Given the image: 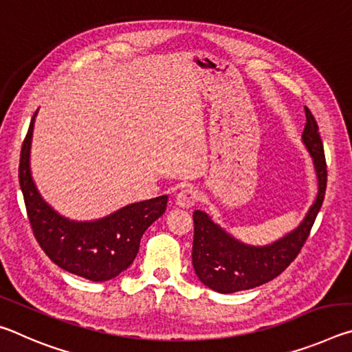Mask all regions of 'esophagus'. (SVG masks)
Listing matches in <instances>:
<instances>
[{"label": "esophagus", "mask_w": 352, "mask_h": 352, "mask_svg": "<svg viewBox=\"0 0 352 352\" xmlns=\"http://www.w3.org/2000/svg\"><path fill=\"white\" fill-rule=\"evenodd\" d=\"M197 200H199V192L197 190H194L192 188H189L177 194L175 205L178 208H182V210H189V208H192L195 204H197Z\"/></svg>", "instance_id": "34e87169"}]
</instances>
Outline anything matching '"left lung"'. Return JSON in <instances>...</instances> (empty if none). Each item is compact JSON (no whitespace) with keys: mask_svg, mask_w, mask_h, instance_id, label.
Wrapping results in <instances>:
<instances>
[{"mask_svg":"<svg viewBox=\"0 0 352 352\" xmlns=\"http://www.w3.org/2000/svg\"><path fill=\"white\" fill-rule=\"evenodd\" d=\"M305 110L307 121L301 142L312 157L318 190L298 226L265 245H252L236 239L214 222L210 214L200 210L194 211L192 265L195 275L211 290L234 294L269 283L287 269L305 245L315 217L323 205L327 182L324 148L317 121L307 107Z\"/></svg>","mask_w":352,"mask_h":352,"instance_id":"1","label":"left lung"}]
</instances>
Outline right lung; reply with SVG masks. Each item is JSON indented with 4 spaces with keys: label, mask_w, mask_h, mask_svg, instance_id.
Returning a JSON list of instances; mask_svg holds the SVG:
<instances>
[{
    "label": "right lung",
    "mask_w": 352,
    "mask_h": 352,
    "mask_svg": "<svg viewBox=\"0 0 352 352\" xmlns=\"http://www.w3.org/2000/svg\"><path fill=\"white\" fill-rule=\"evenodd\" d=\"M37 111L23 142L19 174L35 239L60 269L90 281H110L132 265L144 231L164 214L168 195L126 205L94 220L62 216L43 199L32 178L31 146Z\"/></svg>",
    "instance_id": "obj_1"
}]
</instances>
